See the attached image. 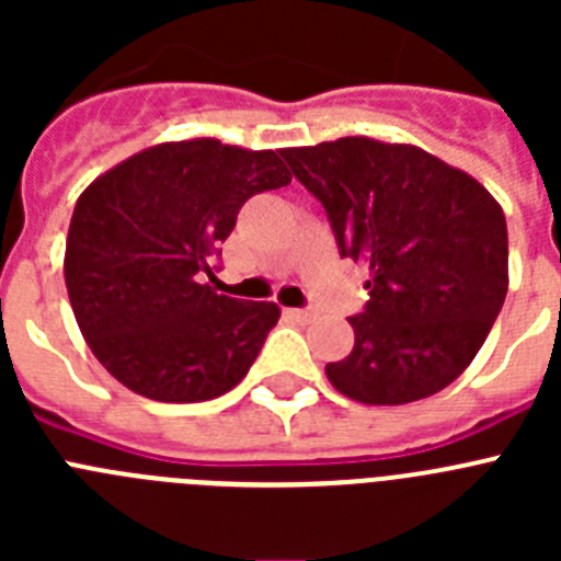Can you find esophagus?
<instances>
[{"label": "esophagus", "instance_id": "1", "mask_svg": "<svg viewBox=\"0 0 561 561\" xmlns=\"http://www.w3.org/2000/svg\"><path fill=\"white\" fill-rule=\"evenodd\" d=\"M284 314L289 317V320H295V323H311V320H314V314L306 309H284Z\"/></svg>", "mask_w": 561, "mask_h": 561}]
</instances>
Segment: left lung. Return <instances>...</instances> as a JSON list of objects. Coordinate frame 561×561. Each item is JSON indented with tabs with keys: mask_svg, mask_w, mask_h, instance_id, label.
Masks as SVG:
<instances>
[{
	"mask_svg": "<svg viewBox=\"0 0 561 561\" xmlns=\"http://www.w3.org/2000/svg\"><path fill=\"white\" fill-rule=\"evenodd\" d=\"M323 202L342 257L368 264L354 351L325 376L362 404H408L453 385L508 291L503 207L474 176L408 142L340 137L280 151Z\"/></svg>",
	"mask_w": 561,
	"mask_h": 561,
	"instance_id": "left-lung-1",
	"label": "left lung"
}]
</instances>
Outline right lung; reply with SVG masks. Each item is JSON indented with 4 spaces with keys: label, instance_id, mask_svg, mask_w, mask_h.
<instances>
[{
    "label": "right lung",
    "instance_id": "add662e5",
    "mask_svg": "<svg viewBox=\"0 0 561 561\" xmlns=\"http://www.w3.org/2000/svg\"><path fill=\"white\" fill-rule=\"evenodd\" d=\"M289 182L277 151L196 137L134 153L78 196L64 280L83 340L114 379L171 404L216 399L244 379L280 309L219 295L205 275L241 205Z\"/></svg>",
    "mask_w": 561,
    "mask_h": 561
}]
</instances>
